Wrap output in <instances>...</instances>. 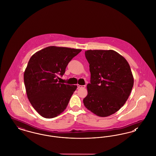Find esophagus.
Instances as JSON below:
<instances>
[{"label": "esophagus", "instance_id": "obj_1", "mask_svg": "<svg viewBox=\"0 0 156 156\" xmlns=\"http://www.w3.org/2000/svg\"><path fill=\"white\" fill-rule=\"evenodd\" d=\"M77 87L78 88H85L86 87V85H81L78 84Z\"/></svg>", "mask_w": 156, "mask_h": 156}]
</instances>
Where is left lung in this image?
Wrapping results in <instances>:
<instances>
[{
    "instance_id": "8db88e82",
    "label": "left lung",
    "mask_w": 156,
    "mask_h": 156,
    "mask_svg": "<svg viewBox=\"0 0 156 156\" xmlns=\"http://www.w3.org/2000/svg\"><path fill=\"white\" fill-rule=\"evenodd\" d=\"M85 54L89 64L90 82L83 104L97 116H110L124 105L133 87L130 66L114 50H89Z\"/></svg>"
}]
</instances>
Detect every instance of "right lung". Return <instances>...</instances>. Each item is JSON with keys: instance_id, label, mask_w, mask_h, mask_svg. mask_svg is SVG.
Returning <instances> with one entry per match:
<instances>
[{"instance_id": "1", "label": "right lung", "mask_w": 156, "mask_h": 156, "mask_svg": "<svg viewBox=\"0 0 156 156\" xmlns=\"http://www.w3.org/2000/svg\"><path fill=\"white\" fill-rule=\"evenodd\" d=\"M81 49L50 46L34 54L24 73L27 96L43 118H53L66 109L76 85L59 83L69 61Z\"/></svg>"}]
</instances>
